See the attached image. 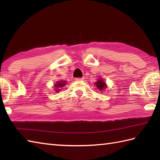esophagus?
<instances>
[{
    "instance_id": "1",
    "label": "esophagus",
    "mask_w": 160,
    "mask_h": 160,
    "mask_svg": "<svg viewBox=\"0 0 160 160\" xmlns=\"http://www.w3.org/2000/svg\"><path fill=\"white\" fill-rule=\"evenodd\" d=\"M84 80V78H76V80Z\"/></svg>"
}]
</instances>
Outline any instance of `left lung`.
Masks as SVG:
<instances>
[{"label":"left lung","mask_w":160,"mask_h":160,"mask_svg":"<svg viewBox=\"0 0 160 160\" xmlns=\"http://www.w3.org/2000/svg\"><path fill=\"white\" fill-rule=\"evenodd\" d=\"M95 85H96V87L100 91H102L104 90L107 87V84L104 82V80L102 79H99L96 82L94 83Z\"/></svg>","instance_id":"obj_1"}]
</instances>
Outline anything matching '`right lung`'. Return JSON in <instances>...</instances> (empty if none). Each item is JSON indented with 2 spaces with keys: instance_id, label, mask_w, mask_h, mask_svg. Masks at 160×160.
<instances>
[{
  "instance_id": "obj_1",
  "label": "right lung",
  "mask_w": 160,
  "mask_h": 160,
  "mask_svg": "<svg viewBox=\"0 0 160 160\" xmlns=\"http://www.w3.org/2000/svg\"><path fill=\"white\" fill-rule=\"evenodd\" d=\"M66 83H67V81H64V80L58 81L56 84H54L53 86H54V88H55L54 89H55L56 92H59V91H60V90L62 89L61 88L66 85Z\"/></svg>"
}]
</instances>
